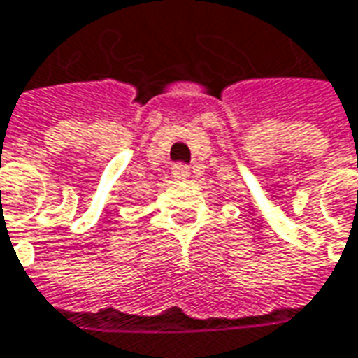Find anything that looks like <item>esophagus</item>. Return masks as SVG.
Wrapping results in <instances>:
<instances>
[{"label": "esophagus", "mask_w": 358, "mask_h": 358, "mask_svg": "<svg viewBox=\"0 0 358 358\" xmlns=\"http://www.w3.org/2000/svg\"><path fill=\"white\" fill-rule=\"evenodd\" d=\"M173 177H175V179H187V177H189V166H187V164H183V162L175 164V166H173Z\"/></svg>", "instance_id": "1"}]
</instances>
